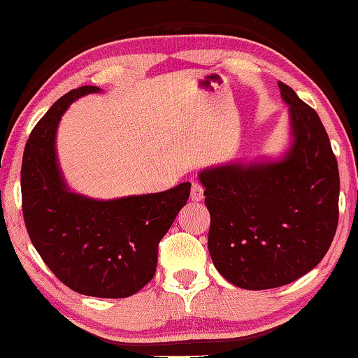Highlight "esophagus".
<instances>
[{
  "label": "esophagus",
  "instance_id": "34e87169",
  "mask_svg": "<svg viewBox=\"0 0 358 358\" xmlns=\"http://www.w3.org/2000/svg\"><path fill=\"white\" fill-rule=\"evenodd\" d=\"M203 199V187L199 183L191 185V201L192 202H201Z\"/></svg>",
  "mask_w": 358,
  "mask_h": 358
}]
</instances>
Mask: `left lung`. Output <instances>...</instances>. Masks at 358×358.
Instances as JSON below:
<instances>
[{
	"label": "left lung",
	"mask_w": 358,
	"mask_h": 358,
	"mask_svg": "<svg viewBox=\"0 0 358 358\" xmlns=\"http://www.w3.org/2000/svg\"><path fill=\"white\" fill-rule=\"evenodd\" d=\"M289 148L280 159L227 162L199 172L210 211L208 251L234 286L273 289L311 271L338 226L339 173L319 115L286 83Z\"/></svg>",
	"instance_id": "obj_1"
}]
</instances>
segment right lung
<instances>
[{
	"label": "right lung",
	"instance_id": "1",
	"mask_svg": "<svg viewBox=\"0 0 358 358\" xmlns=\"http://www.w3.org/2000/svg\"><path fill=\"white\" fill-rule=\"evenodd\" d=\"M80 87L59 98L29 134L22 161V208L31 243L59 281L78 294L124 299L156 273L157 245L185 207L191 183L99 201L72 191L57 155V129Z\"/></svg>",
	"mask_w": 358,
	"mask_h": 358
}]
</instances>
